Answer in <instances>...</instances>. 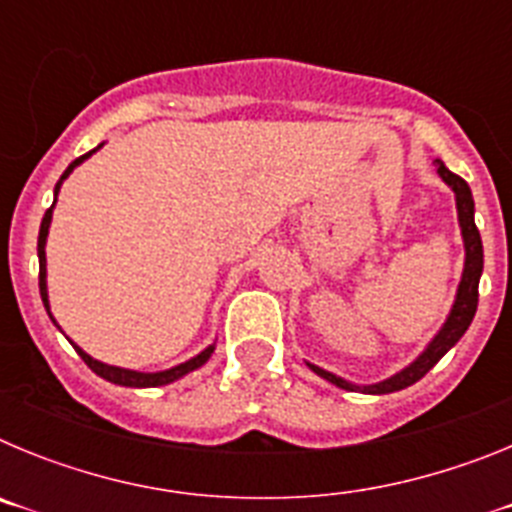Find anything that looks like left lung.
Wrapping results in <instances>:
<instances>
[{"mask_svg": "<svg viewBox=\"0 0 512 512\" xmlns=\"http://www.w3.org/2000/svg\"><path fill=\"white\" fill-rule=\"evenodd\" d=\"M438 166V174L456 194V210H459V225H461V235H464V248H467V261H464V274H461V284H459V292H456V302L451 307V315L449 320L443 323V328L438 330V336L428 343L423 354L413 361L410 366H405L400 374L395 377L384 379L379 384H369V387H356V384H348L346 379L336 377V374L325 372L320 366H312L310 369L318 377L328 379L333 382L336 387L341 390H361V392H369V395H387V392H397V390H405L410 384H415L418 379H423L425 374L431 372L433 366L441 361V356L459 341L464 333H467L469 323H472L474 312H477V302H479V277H482V238H479V230L474 225V200H472V189L469 184L461 179V176L451 174L443 161H436Z\"/></svg>", "mask_w": 512, "mask_h": 512, "instance_id": "left-lung-1", "label": "left lung"}]
</instances>
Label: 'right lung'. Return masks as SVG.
Listing matches in <instances>:
<instances>
[{
  "mask_svg": "<svg viewBox=\"0 0 512 512\" xmlns=\"http://www.w3.org/2000/svg\"><path fill=\"white\" fill-rule=\"evenodd\" d=\"M94 151H97V148H94ZM94 151L84 153V156H79V158H76V161H71L69 169L63 171L61 182H63V179H66V176L71 174V171H74V166H79L81 161L92 156ZM61 182L56 184V197H58V189H61ZM53 205H56V202H53ZM53 205L48 207V210H45L43 223H40V235H38V261H40L38 284H40V297H43L45 310H48V289H45V238H48V228H51ZM48 315H51V312H48ZM53 323H56V320H53ZM74 348H76V354H79L81 359H84V364H87L94 374H99V377L107 379V382H112V384H122V387H161V384H169V382H174V379L184 377V374L194 372V369H200V366L205 364L207 359H210L212 351H215V346H207L205 351H202V354H197V356H194V359L184 361V364L174 366V369H166V372H156V374H143V372H133V369H120V366L102 364V361H97V359H92V356H89V354H84V351H81L79 346H74Z\"/></svg>",
  "mask_w": 512,
  "mask_h": 512,
  "instance_id": "obj_1",
  "label": "right lung"
}]
</instances>
